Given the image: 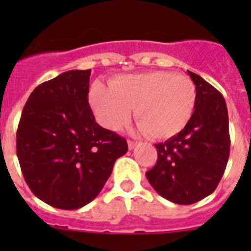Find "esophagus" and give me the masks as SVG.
Wrapping results in <instances>:
<instances>
[{
	"label": "esophagus",
	"instance_id": "esophagus-1",
	"mask_svg": "<svg viewBox=\"0 0 251 251\" xmlns=\"http://www.w3.org/2000/svg\"><path fill=\"white\" fill-rule=\"evenodd\" d=\"M136 145H137V142L128 141V148H129V150H133V148L136 147Z\"/></svg>",
	"mask_w": 251,
	"mask_h": 251
}]
</instances>
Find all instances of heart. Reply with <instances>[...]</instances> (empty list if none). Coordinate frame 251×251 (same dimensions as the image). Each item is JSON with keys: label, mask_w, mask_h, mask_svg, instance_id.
<instances>
[{"label": "heart", "mask_w": 251, "mask_h": 251, "mask_svg": "<svg viewBox=\"0 0 251 251\" xmlns=\"http://www.w3.org/2000/svg\"><path fill=\"white\" fill-rule=\"evenodd\" d=\"M89 103L103 127L119 130L134 108L138 129L151 138L167 139L187 126L196 104V86L182 74L141 73L113 77L109 88L95 83Z\"/></svg>", "instance_id": "obj_1"}]
</instances>
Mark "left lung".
<instances>
[{"label":"left lung","mask_w":251,"mask_h":251,"mask_svg":"<svg viewBox=\"0 0 251 251\" xmlns=\"http://www.w3.org/2000/svg\"><path fill=\"white\" fill-rule=\"evenodd\" d=\"M192 117L178 134L156 145V165L148 182L166 200L191 205L211 195L225 172L230 153L229 115L224 97L200 75Z\"/></svg>","instance_id":"obj_1"}]
</instances>
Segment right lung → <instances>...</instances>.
<instances>
[{"label":"right lung","instance_id":"add662e5","mask_svg":"<svg viewBox=\"0 0 251 251\" xmlns=\"http://www.w3.org/2000/svg\"><path fill=\"white\" fill-rule=\"evenodd\" d=\"M92 70H70L40 84L22 110L16 151L32 194L63 210L93 201L126 154V138L100 127L88 103Z\"/></svg>","mask_w":251,"mask_h":251}]
</instances>
